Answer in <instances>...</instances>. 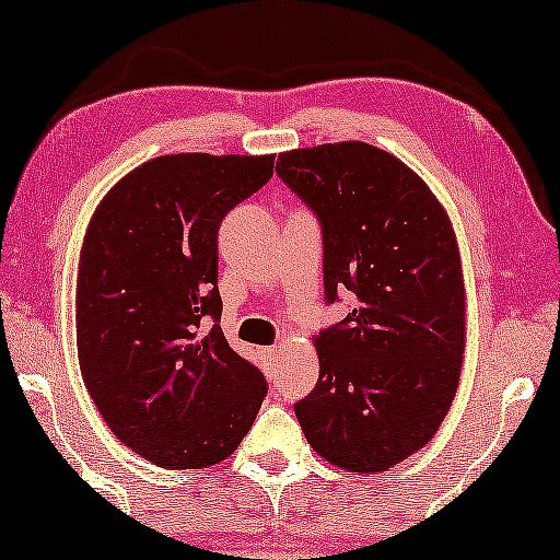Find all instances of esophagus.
<instances>
[{
	"mask_svg": "<svg viewBox=\"0 0 560 560\" xmlns=\"http://www.w3.org/2000/svg\"><path fill=\"white\" fill-rule=\"evenodd\" d=\"M261 358H264V365H277L281 360V348H261Z\"/></svg>",
	"mask_w": 560,
	"mask_h": 560,
	"instance_id": "1",
	"label": "esophagus"
}]
</instances>
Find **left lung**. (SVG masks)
I'll return each mask as SVG.
<instances>
[{"label":"left lung","mask_w":560,"mask_h":560,"mask_svg":"<svg viewBox=\"0 0 560 560\" xmlns=\"http://www.w3.org/2000/svg\"><path fill=\"white\" fill-rule=\"evenodd\" d=\"M279 177L317 212L325 294H352L314 335L319 381L294 406L310 446L348 471H385L429 444L459 388L467 291L444 205L365 141L279 154Z\"/></svg>","instance_id":"1"}]
</instances>
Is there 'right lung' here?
Listing matches in <instances>:
<instances>
[{
  "label": "right lung",
  "instance_id": "obj_1",
  "mask_svg": "<svg viewBox=\"0 0 560 560\" xmlns=\"http://www.w3.org/2000/svg\"><path fill=\"white\" fill-rule=\"evenodd\" d=\"M271 175L273 154L154 156L104 195L85 228L83 383L106 427L156 467L223 462L264 404L261 370L218 325V228Z\"/></svg>",
  "mask_w": 560,
  "mask_h": 560
}]
</instances>
